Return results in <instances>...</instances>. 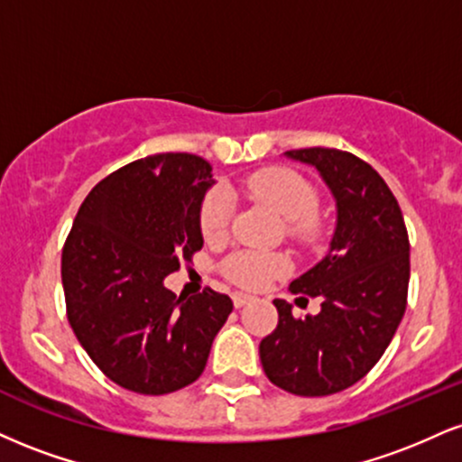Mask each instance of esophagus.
<instances>
[{
  "label": "esophagus",
  "mask_w": 462,
  "mask_h": 462,
  "mask_svg": "<svg viewBox=\"0 0 462 462\" xmlns=\"http://www.w3.org/2000/svg\"><path fill=\"white\" fill-rule=\"evenodd\" d=\"M249 301H252V297L245 292H235L232 294V303H235V308H243V305H247Z\"/></svg>",
  "instance_id": "esophagus-1"
}]
</instances>
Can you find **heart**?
I'll list each match as a JSON object with an SVG mask.
<instances>
[{"instance_id":"heart-1","label":"heart","mask_w":462,"mask_h":462,"mask_svg":"<svg viewBox=\"0 0 462 462\" xmlns=\"http://www.w3.org/2000/svg\"><path fill=\"white\" fill-rule=\"evenodd\" d=\"M243 189L249 198L269 204L291 221V232L297 238L310 241L319 235V217L314 213L319 208V189L297 170L282 168V165L263 168L245 178ZM232 210H235V198L230 189L215 187L202 198L199 232L207 241H219L226 236ZM286 269V255L252 252V249L235 252L221 263V273L243 288L264 286L271 277L282 275Z\"/></svg>"}]
</instances>
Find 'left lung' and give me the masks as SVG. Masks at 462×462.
Masks as SVG:
<instances>
[{"instance_id": "8db88e82", "label": "left lung", "mask_w": 462, "mask_h": 462, "mask_svg": "<svg viewBox=\"0 0 462 462\" xmlns=\"http://www.w3.org/2000/svg\"><path fill=\"white\" fill-rule=\"evenodd\" d=\"M314 165L331 189L337 224L331 247L291 284L320 297V312L292 316L275 299L277 327L260 342L273 385L294 396H329L364 379L390 346L409 291V235L392 189L370 163L337 148L288 150Z\"/></svg>"}]
</instances>
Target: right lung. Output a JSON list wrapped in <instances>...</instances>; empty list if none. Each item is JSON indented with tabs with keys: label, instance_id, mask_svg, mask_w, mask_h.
I'll use <instances>...</instances> for the list:
<instances>
[{
	"label": "right lung",
	"instance_id": "right-lung-1",
	"mask_svg": "<svg viewBox=\"0 0 462 462\" xmlns=\"http://www.w3.org/2000/svg\"><path fill=\"white\" fill-rule=\"evenodd\" d=\"M208 161L189 152L137 159L88 193L62 249L66 314L77 340L116 385L163 396L207 368L227 294L176 297L163 286L204 245L199 204Z\"/></svg>",
	"mask_w": 462,
	"mask_h": 462
}]
</instances>
